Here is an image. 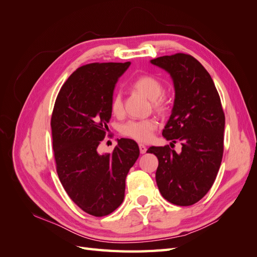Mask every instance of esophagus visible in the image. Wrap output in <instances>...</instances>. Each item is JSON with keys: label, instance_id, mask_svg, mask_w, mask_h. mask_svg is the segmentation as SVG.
<instances>
[{"label": "esophagus", "instance_id": "esophagus-1", "mask_svg": "<svg viewBox=\"0 0 257 257\" xmlns=\"http://www.w3.org/2000/svg\"><path fill=\"white\" fill-rule=\"evenodd\" d=\"M138 147H139V151H141L142 154H144V153L147 152V148H146L145 145H142V144H141Z\"/></svg>", "mask_w": 257, "mask_h": 257}]
</instances>
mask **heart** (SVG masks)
<instances>
[{"instance_id":"b5f03b06","label":"heart","mask_w":257,"mask_h":257,"mask_svg":"<svg viewBox=\"0 0 257 257\" xmlns=\"http://www.w3.org/2000/svg\"><path fill=\"white\" fill-rule=\"evenodd\" d=\"M131 88L147 98L151 99L152 109L160 115H166L170 110V99L164 94L165 85L158 77L149 74L138 76L132 82ZM110 110L112 114L119 116L124 111V103L122 95L116 93L110 100ZM157 128V123L153 119H146L139 121H127L120 127V133L134 139L139 143H146L152 136L154 130Z\"/></svg>"}]
</instances>
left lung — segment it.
<instances>
[{"instance_id":"obj_1","label":"left lung","mask_w":257,"mask_h":257,"mask_svg":"<svg viewBox=\"0 0 257 257\" xmlns=\"http://www.w3.org/2000/svg\"><path fill=\"white\" fill-rule=\"evenodd\" d=\"M173 77L176 98L163 136L181 142V152L168 145L150 147L159 160V190L169 203L191 206L203 198L215 180L224 151L225 114L214 82L199 61L186 53L151 60ZM173 145V144H172Z\"/></svg>"}]
</instances>
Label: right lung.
Wrapping results in <instances>:
<instances>
[{
	"label": "right lung",
	"mask_w": 257,
	"mask_h": 257,
	"mask_svg": "<svg viewBox=\"0 0 257 257\" xmlns=\"http://www.w3.org/2000/svg\"><path fill=\"white\" fill-rule=\"evenodd\" d=\"M125 63H90L62 85L51 114L57 173L65 192L84 212L105 216L124 199L125 178L139 157L138 145L121 138L112 153L98 154L111 116L114 84Z\"/></svg>",
	"instance_id": "add662e5"
}]
</instances>
